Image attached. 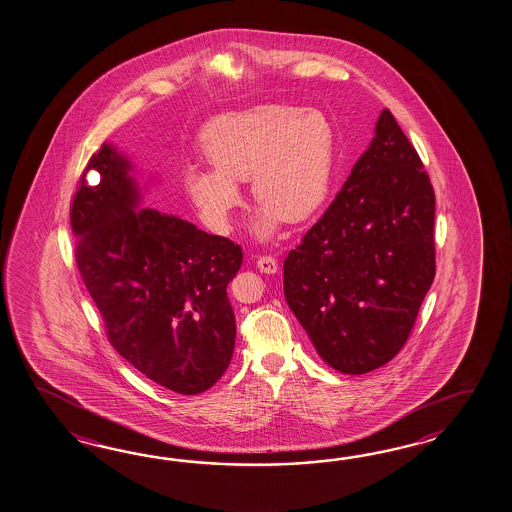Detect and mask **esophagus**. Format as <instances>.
I'll list each match as a JSON object with an SVG mask.
<instances>
[{"label": "esophagus", "mask_w": 512, "mask_h": 512, "mask_svg": "<svg viewBox=\"0 0 512 512\" xmlns=\"http://www.w3.org/2000/svg\"><path fill=\"white\" fill-rule=\"evenodd\" d=\"M257 268L264 274H275L277 272V259L272 255H261L257 259Z\"/></svg>", "instance_id": "1"}]
</instances>
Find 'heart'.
<instances>
[{"instance_id":"b5f03b06","label":"heart","mask_w":512,"mask_h":512,"mask_svg":"<svg viewBox=\"0 0 512 512\" xmlns=\"http://www.w3.org/2000/svg\"><path fill=\"white\" fill-rule=\"evenodd\" d=\"M201 151L211 166L188 164L183 188L205 225L227 235L244 201L242 181L262 201L253 233L266 238L285 218L300 224L324 205L335 168V129L316 109L259 105L205 127Z\"/></svg>"}]
</instances>
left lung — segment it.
I'll list each match as a JSON object with an SVG mask.
<instances>
[{
	"instance_id": "obj_1",
	"label": "left lung",
	"mask_w": 512,
	"mask_h": 512,
	"mask_svg": "<svg viewBox=\"0 0 512 512\" xmlns=\"http://www.w3.org/2000/svg\"><path fill=\"white\" fill-rule=\"evenodd\" d=\"M435 192L385 109L337 198L283 264L285 298L318 355L342 374L387 364L435 279Z\"/></svg>"
}]
</instances>
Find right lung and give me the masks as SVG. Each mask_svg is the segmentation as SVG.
<instances>
[{
  "label": "right lung",
  "mask_w": 512,
  "mask_h": 512,
  "mask_svg": "<svg viewBox=\"0 0 512 512\" xmlns=\"http://www.w3.org/2000/svg\"><path fill=\"white\" fill-rule=\"evenodd\" d=\"M131 170L111 144L90 157L70 209L75 262L125 361L161 387L200 394L233 357L227 285L242 250L187 220L140 209ZM94 171L92 186L86 175Z\"/></svg>",
  "instance_id": "add662e5"
}]
</instances>
